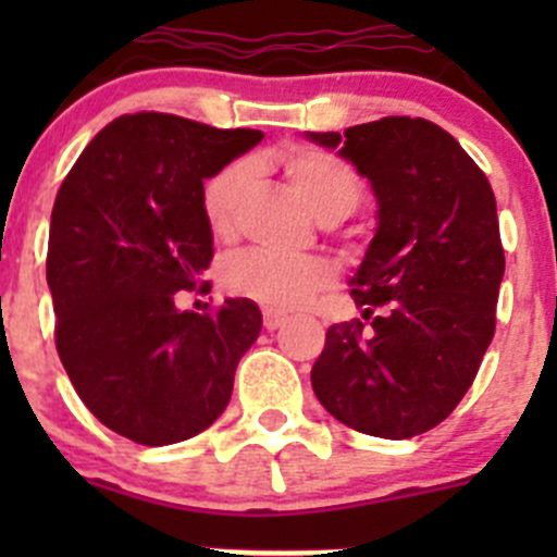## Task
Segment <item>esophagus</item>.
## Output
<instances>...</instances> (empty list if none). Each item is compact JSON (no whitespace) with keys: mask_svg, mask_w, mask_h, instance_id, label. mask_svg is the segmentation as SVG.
<instances>
[{"mask_svg":"<svg viewBox=\"0 0 557 557\" xmlns=\"http://www.w3.org/2000/svg\"><path fill=\"white\" fill-rule=\"evenodd\" d=\"M285 314L283 312H277V310H263V329L267 331H274V329H280V325L285 323Z\"/></svg>","mask_w":557,"mask_h":557,"instance_id":"esophagus-1","label":"esophagus"}]
</instances>
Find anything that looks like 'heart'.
Listing matches in <instances>:
<instances>
[{"label":"heart","mask_w":557,"mask_h":557,"mask_svg":"<svg viewBox=\"0 0 557 557\" xmlns=\"http://www.w3.org/2000/svg\"><path fill=\"white\" fill-rule=\"evenodd\" d=\"M277 164L299 188L314 215L339 221L350 215L363 196V183L339 156L312 145H290L277 156ZM250 174V164L234 159L218 166L201 183V215L215 239H232L237 228L239 199ZM223 288L239 299H250L269 310H299L307 307L331 283L329 263L320 258H285L267 250H245L228 258L221 269Z\"/></svg>","instance_id":"heart-1"}]
</instances>
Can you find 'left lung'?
<instances>
[{"mask_svg":"<svg viewBox=\"0 0 557 557\" xmlns=\"http://www.w3.org/2000/svg\"><path fill=\"white\" fill-rule=\"evenodd\" d=\"M310 139L339 145L380 205L350 290L363 314L325 331L312 391L361 434H425L458 407L496 334V196L458 139L425 117L387 115Z\"/></svg>","mask_w":557,"mask_h":557,"instance_id":"obj_1","label":"left lung"}]
</instances>
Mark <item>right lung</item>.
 <instances>
[{
    "label": "right lung",
    "mask_w": 557,
    "mask_h": 557,
    "mask_svg": "<svg viewBox=\"0 0 557 557\" xmlns=\"http://www.w3.org/2000/svg\"><path fill=\"white\" fill-rule=\"evenodd\" d=\"M170 112L107 123L55 194L48 285L55 350L99 423L161 447L210 429L239 358L261 331L247 299L180 312L177 290L205 294L212 234L201 183L261 143Z\"/></svg>",
    "instance_id": "add662e5"
}]
</instances>
